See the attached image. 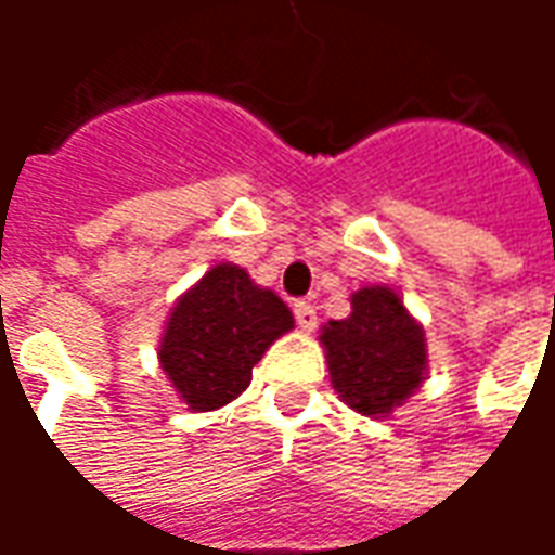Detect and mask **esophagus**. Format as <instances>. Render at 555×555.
Returning <instances> with one entry per match:
<instances>
[{
	"label": "esophagus",
	"mask_w": 555,
	"mask_h": 555,
	"mask_svg": "<svg viewBox=\"0 0 555 555\" xmlns=\"http://www.w3.org/2000/svg\"><path fill=\"white\" fill-rule=\"evenodd\" d=\"M293 314H296V323H299V328H305V332H311V328L317 326V308L311 301H296V305H293Z\"/></svg>",
	"instance_id": "obj_1"
}]
</instances>
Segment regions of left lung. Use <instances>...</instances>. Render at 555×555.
I'll list each match as a JSON object with an SVG mask.
<instances>
[{
    "mask_svg": "<svg viewBox=\"0 0 555 555\" xmlns=\"http://www.w3.org/2000/svg\"><path fill=\"white\" fill-rule=\"evenodd\" d=\"M350 305V317L328 320L320 335L332 387L357 414L387 416L423 384L426 338L389 286H362Z\"/></svg>",
    "mask_w": 555,
    "mask_h": 555,
    "instance_id": "left-lung-1",
    "label": "left lung"
}]
</instances>
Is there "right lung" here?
<instances>
[{
  "label": "right lung",
  "mask_w": 555,
  "mask_h": 555,
  "mask_svg": "<svg viewBox=\"0 0 555 555\" xmlns=\"http://www.w3.org/2000/svg\"><path fill=\"white\" fill-rule=\"evenodd\" d=\"M293 314L238 266H214L168 317L159 362L190 411H214L250 387L254 365Z\"/></svg>",
  "instance_id": "1"
}]
</instances>
